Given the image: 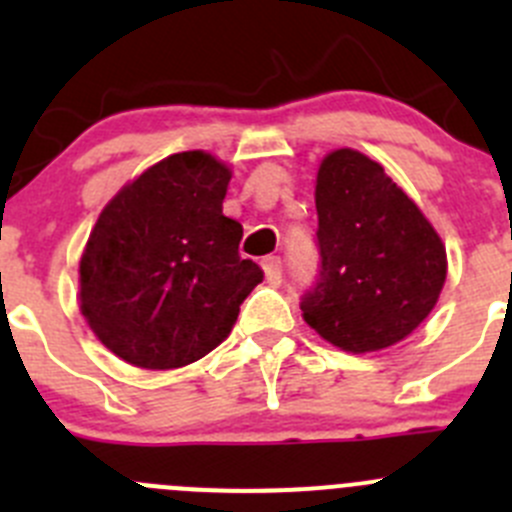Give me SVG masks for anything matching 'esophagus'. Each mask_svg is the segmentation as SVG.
Here are the masks:
<instances>
[{"mask_svg": "<svg viewBox=\"0 0 512 512\" xmlns=\"http://www.w3.org/2000/svg\"><path fill=\"white\" fill-rule=\"evenodd\" d=\"M262 270H265V277H267V282H270V285H280V280H282V260H280V257H275V255L265 257V260H262Z\"/></svg>", "mask_w": 512, "mask_h": 512, "instance_id": "obj_1", "label": "esophagus"}]
</instances>
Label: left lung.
I'll return each mask as SVG.
<instances>
[{
  "instance_id": "1",
  "label": "left lung",
  "mask_w": 512,
  "mask_h": 512,
  "mask_svg": "<svg viewBox=\"0 0 512 512\" xmlns=\"http://www.w3.org/2000/svg\"><path fill=\"white\" fill-rule=\"evenodd\" d=\"M315 207L320 275L300 302L307 325L347 352L408 337L430 315L448 275L433 225L357 150L322 160Z\"/></svg>"
}]
</instances>
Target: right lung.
<instances>
[{"mask_svg":"<svg viewBox=\"0 0 512 512\" xmlns=\"http://www.w3.org/2000/svg\"><path fill=\"white\" fill-rule=\"evenodd\" d=\"M230 167L180 152L109 200L79 262V307L94 335L147 370L215 350L262 282L242 260V225L222 215Z\"/></svg>","mask_w":512,"mask_h":512,"instance_id":"add662e5","label":"right lung"}]
</instances>
